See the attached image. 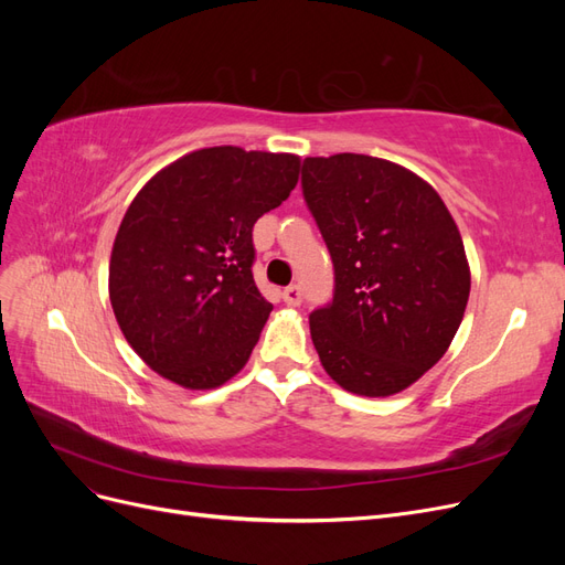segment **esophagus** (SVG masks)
<instances>
[{"instance_id": "esophagus-1", "label": "esophagus", "mask_w": 565, "mask_h": 565, "mask_svg": "<svg viewBox=\"0 0 565 565\" xmlns=\"http://www.w3.org/2000/svg\"><path fill=\"white\" fill-rule=\"evenodd\" d=\"M282 299L287 306H299L301 303V287L299 285H289L285 292H282Z\"/></svg>"}]
</instances>
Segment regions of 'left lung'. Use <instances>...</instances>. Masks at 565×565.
Masks as SVG:
<instances>
[{"mask_svg": "<svg viewBox=\"0 0 565 565\" xmlns=\"http://www.w3.org/2000/svg\"><path fill=\"white\" fill-rule=\"evenodd\" d=\"M303 200L334 264L332 303L309 316L330 377L386 398L431 370L455 339L471 289L446 202L409 169L339 152L306 158Z\"/></svg>", "mask_w": 565, "mask_h": 565, "instance_id": "obj_1", "label": "left lung"}]
</instances>
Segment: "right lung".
<instances>
[{
    "label": "right lung",
    "mask_w": 565,
    "mask_h": 565,
    "mask_svg": "<svg viewBox=\"0 0 565 565\" xmlns=\"http://www.w3.org/2000/svg\"><path fill=\"white\" fill-rule=\"evenodd\" d=\"M299 169L292 152L214 146L136 193L108 292L129 347L160 377L204 391L245 367L273 311L252 278V228L295 191Z\"/></svg>",
    "instance_id": "right-lung-1"
}]
</instances>
